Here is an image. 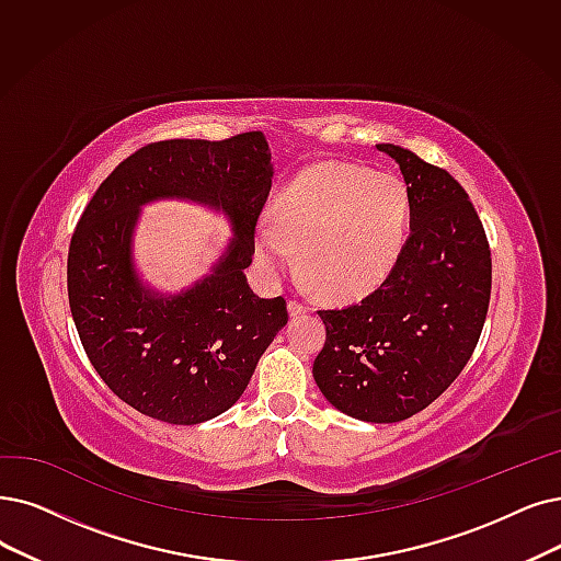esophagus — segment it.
I'll list each match as a JSON object with an SVG mask.
<instances>
[{"label":"esophagus","mask_w":561,"mask_h":561,"mask_svg":"<svg viewBox=\"0 0 561 561\" xmlns=\"http://www.w3.org/2000/svg\"><path fill=\"white\" fill-rule=\"evenodd\" d=\"M304 312H308V306L304 301H299V299L289 301V316L297 318V316H304Z\"/></svg>","instance_id":"1"}]
</instances>
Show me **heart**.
Returning a JSON list of instances; mask_svg holds the SVG:
<instances>
[{"mask_svg":"<svg viewBox=\"0 0 561 561\" xmlns=\"http://www.w3.org/2000/svg\"><path fill=\"white\" fill-rule=\"evenodd\" d=\"M410 230V193L396 174L324 161L308 165L255 234L257 260L285 272L299 251L301 274L333 301L362 299L382 285Z\"/></svg>","mask_w":561,"mask_h":561,"instance_id":"heart-1","label":"heart"}]
</instances>
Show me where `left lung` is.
<instances>
[{"mask_svg":"<svg viewBox=\"0 0 561 561\" xmlns=\"http://www.w3.org/2000/svg\"><path fill=\"white\" fill-rule=\"evenodd\" d=\"M405 176L412 234L389 278L347 308L318 310L327 341L312 377L335 410L396 423L437 400L467 366L488 316L483 222L444 168L377 145Z\"/></svg>","mask_w":561,"mask_h":561,"instance_id":"left-lung-1","label":"left lung"}]
</instances>
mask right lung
<instances>
[{
	"mask_svg": "<svg viewBox=\"0 0 561 561\" xmlns=\"http://www.w3.org/2000/svg\"><path fill=\"white\" fill-rule=\"evenodd\" d=\"M268 159L260 130L151 142L112 170L84 207L66 268L73 322L89 362L133 410L176 425L230 410L287 324V301L260 299L243 276L272 191ZM156 196L209 202L238 228L215 274L168 300L145 294L129 266L137 207Z\"/></svg>",
	"mask_w": 561,
	"mask_h": 561,
	"instance_id": "obj_1",
	"label": "right lung"
}]
</instances>
